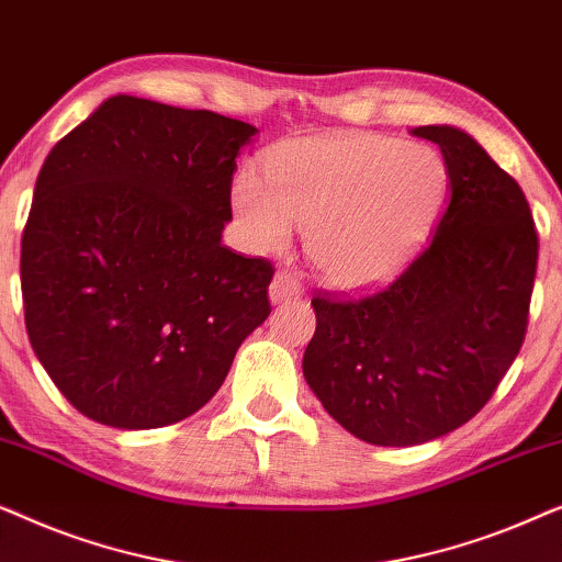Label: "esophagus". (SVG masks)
<instances>
[{"label": "esophagus", "mask_w": 562, "mask_h": 562, "mask_svg": "<svg viewBox=\"0 0 562 562\" xmlns=\"http://www.w3.org/2000/svg\"><path fill=\"white\" fill-rule=\"evenodd\" d=\"M302 294H304V283L299 281L296 273L281 271L273 276V283H271V302L273 304L291 302V299H299Z\"/></svg>", "instance_id": "esophagus-1"}]
</instances>
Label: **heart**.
Here are the masks:
<instances>
[{
    "instance_id": "heart-1",
    "label": "heart",
    "mask_w": 562,
    "mask_h": 562,
    "mask_svg": "<svg viewBox=\"0 0 562 562\" xmlns=\"http://www.w3.org/2000/svg\"><path fill=\"white\" fill-rule=\"evenodd\" d=\"M448 194V164L429 145L335 135L276 145L263 176H237L233 206L256 250L286 248L294 222L306 227V256L329 283L366 286L427 240Z\"/></svg>"
}]
</instances>
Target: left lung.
<instances>
[{
  "label": "left lung",
  "mask_w": 562,
  "mask_h": 562,
  "mask_svg": "<svg viewBox=\"0 0 562 562\" xmlns=\"http://www.w3.org/2000/svg\"><path fill=\"white\" fill-rule=\"evenodd\" d=\"M412 133L450 171L432 240L366 296H314L302 363L329 417L383 448L435 440L486 406L525 342L540 248L525 191L471 135Z\"/></svg>",
  "instance_id": "obj_1"
}]
</instances>
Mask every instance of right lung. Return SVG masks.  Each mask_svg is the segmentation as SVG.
<instances>
[{
	"label": "right lung",
	"instance_id": "add662e5",
	"mask_svg": "<svg viewBox=\"0 0 562 562\" xmlns=\"http://www.w3.org/2000/svg\"><path fill=\"white\" fill-rule=\"evenodd\" d=\"M256 133L117 94L53 145L22 233V304L37 360L83 417L187 419L271 314V260L222 245L235 158Z\"/></svg>",
	"mask_w": 562,
	"mask_h": 562
}]
</instances>
